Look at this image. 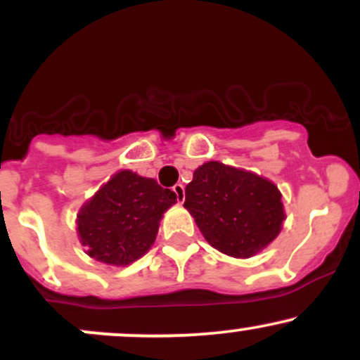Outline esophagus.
<instances>
[{"label":"esophagus","mask_w":360,"mask_h":360,"mask_svg":"<svg viewBox=\"0 0 360 360\" xmlns=\"http://www.w3.org/2000/svg\"><path fill=\"white\" fill-rule=\"evenodd\" d=\"M172 191L176 193L177 201H179V203H183V201H184V186L181 183H177L174 188H172Z\"/></svg>","instance_id":"esophagus-1"}]
</instances>
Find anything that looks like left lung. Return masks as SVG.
<instances>
[{"label":"left lung","mask_w":360,"mask_h":360,"mask_svg":"<svg viewBox=\"0 0 360 360\" xmlns=\"http://www.w3.org/2000/svg\"><path fill=\"white\" fill-rule=\"evenodd\" d=\"M184 208L210 245L237 259L252 257L269 245L286 217L278 186L217 160L194 171L186 186Z\"/></svg>","instance_id":"1"}]
</instances>
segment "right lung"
<instances>
[{
    "label": "right lung",
    "instance_id": "add662e5",
    "mask_svg": "<svg viewBox=\"0 0 360 360\" xmlns=\"http://www.w3.org/2000/svg\"><path fill=\"white\" fill-rule=\"evenodd\" d=\"M176 194L155 179L120 171L77 213V233L89 257L128 266L154 243L164 212Z\"/></svg>",
    "mask_w": 360,
    "mask_h": 360
}]
</instances>
